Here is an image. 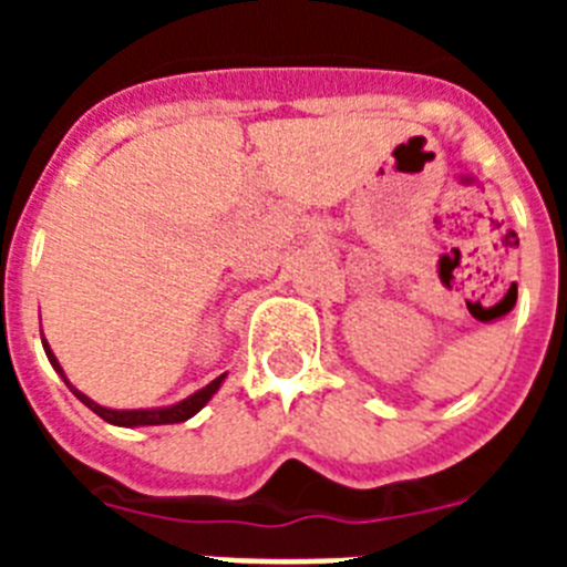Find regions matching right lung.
I'll return each instance as SVG.
<instances>
[{
    "label": "right lung",
    "instance_id": "obj_1",
    "mask_svg": "<svg viewBox=\"0 0 567 567\" xmlns=\"http://www.w3.org/2000/svg\"><path fill=\"white\" fill-rule=\"evenodd\" d=\"M42 346H44V354H48L50 365L56 369V374L64 380V385H68L70 392L76 394V398L82 400L84 405H87L90 412H96L99 417L107 420L110 425H122V429H138V425L184 423V420H189V417H193V414L202 412L204 405H207L209 400H213V394L218 392V389H221L224 378H227V372L218 374V378L209 380V383L204 385V389H198V392H193V394H189V398L178 400V403H173V405H155V409H107V405L96 403V400H90L87 394L79 392L76 385L70 383L68 374H64V369H62V363H59L56 354H53V349H50V343H48V340H44V334H42Z\"/></svg>",
    "mask_w": 567,
    "mask_h": 567
}]
</instances>
